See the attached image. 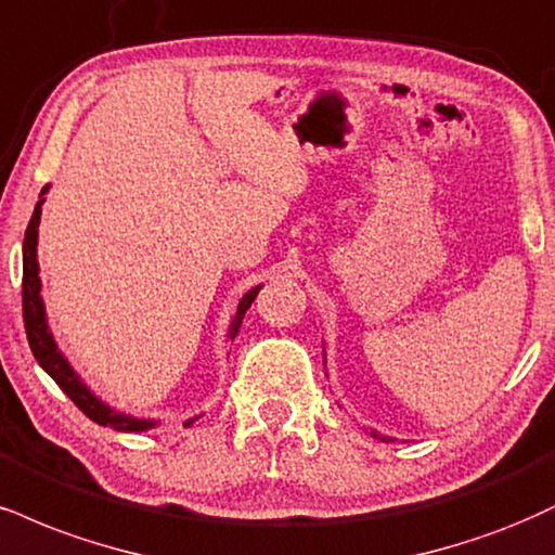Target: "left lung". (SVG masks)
I'll list each match as a JSON object with an SVG mask.
<instances>
[{
  "label": "left lung",
  "mask_w": 555,
  "mask_h": 555,
  "mask_svg": "<svg viewBox=\"0 0 555 555\" xmlns=\"http://www.w3.org/2000/svg\"><path fill=\"white\" fill-rule=\"evenodd\" d=\"M372 434H375V431H372ZM375 437H379V434H375ZM379 439H383V442H385V439H387V437H379Z\"/></svg>",
  "instance_id": "obj_1"
}]
</instances>
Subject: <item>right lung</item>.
Masks as SVG:
<instances>
[{"label":"right lung","instance_id":"add662e5","mask_svg":"<svg viewBox=\"0 0 555 555\" xmlns=\"http://www.w3.org/2000/svg\"><path fill=\"white\" fill-rule=\"evenodd\" d=\"M46 191H49V185L41 191V198H38L36 211H33L30 224H28V230H25V240H23V320H25V333H28V344H30L33 357H36V362L41 364L43 370L53 377V383L62 387L66 396L72 398V403H75L77 409L82 411L87 418H92L95 424L111 426V429H116V431L152 429L157 422H150V418L126 416V413L113 411L111 405H105L103 400L92 396L90 387L79 379L77 372L72 370L69 362L64 359V353L59 351L56 341H53L49 323H46V307L41 299V279H38V258H36L38 256L36 253L38 224H41V206L46 202L43 198ZM258 292H260V286H253L248 295L240 299L237 312H235V318H232V325H230V338L237 336L240 323H243V315L248 312V307L253 305V299H256Z\"/></svg>","mask_w":555,"mask_h":555}]
</instances>
